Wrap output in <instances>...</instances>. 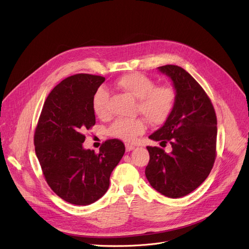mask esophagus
Listing matches in <instances>:
<instances>
[{
    "mask_svg": "<svg viewBox=\"0 0 249 249\" xmlns=\"http://www.w3.org/2000/svg\"><path fill=\"white\" fill-rule=\"evenodd\" d=\"M135 149V146L134 145H132V144H125V150H126V152H129V151H132V150H134Z\"/></svg>",
    "mask_w": 249,
    "mask_h": 249,
    "instance_id": "obj_1",
    "label": "esophagus"
}]
</instances>
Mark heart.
I'll list each match as a JSON object with an SVG mask.
<instances>
[{"instance_id": "b5f03b06", "label": "heart", "mask_w": 249, "mask_h": 249, "mask_svg": "<svg viewBox=\"0 0 249 249\" xmlns=\"http://www.w3.org/2000/svg\"><path fill=\"white\" fill-rule=\"evenodd\" d=\"M114 85L117 89L137 98L136 109L143 114L152 124H162L171 115L176 103V91L169 84L155 85L150 77L141 73H128L118 78ZM107 93L98 90L92 99V109L99 118L109 114L107 107ZM147 128L144 118L136 117L132 120L118 118L108 128V135L125 142L135 140Z\"/></svg>"}]
</instances>
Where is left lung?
Masks as SVG:
<instances>
[{"label":"left lung","instance_id":"1","mask_svg":"<svg viewBox=\"0 0 249 249\" xmlns=\"http://www.w3.org/2000/svg\"><path fill=\"white\" fill-rule=\"evenodd\" d=\"M173 81L175 107L164 125L149 138L171 145L166 153L148 146L145 174L157 192L171 198L194 192L209 176L217 156V116L208 94L184 69L158 68Z\"/></svg>","mask_w":249,"mask_h":249}]
</instances>
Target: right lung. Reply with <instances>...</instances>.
Wrapping results in <instances>:
<instances>
[{"instance_id": "add662e5", "label": "right lung", "mask_w": 249, "mask_h": 249, "mask_svg": "<svg viewBox=\"0 0 249 249\" xmlns=\"http://www.w3.org/2000/svg\"><path fill=\"white\" fill-rule=\"evenodd\" d=\"M104 81L89 74L63 80L47 96L35 127V153L45 181L77 206L90 205L107 192L110 174L125 151L117 139L105 141L99 153L83 149V133L96 123L92 99Z\"/></svg>"}]
</instances>
